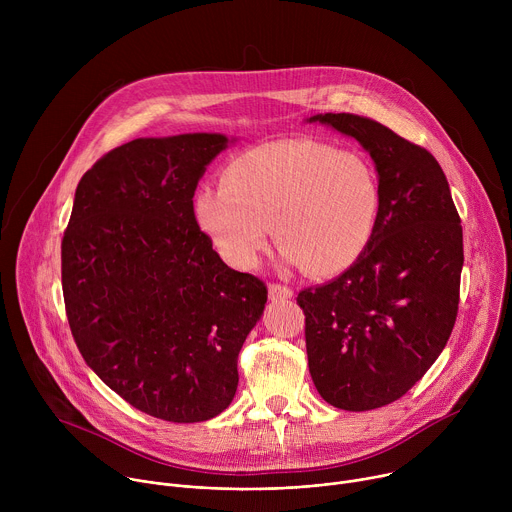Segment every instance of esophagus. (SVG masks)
<instances>
[{"label": "esophagus", "instance_id": "obj_1", "mask_svg": "<svg viewBox=\"0 0 512 512\" xmlns=\"http://www.w3.org/2000/svg\"><path fill=\"white\" fill-rule=\"evenodd\" d=\"M291 296H294V291H291L289 287L279 285V283H271L269 285V298L273 302H283V300H289Z\"/></svg>", "mask_w": 512, "mask_h": 512}]
</instances>
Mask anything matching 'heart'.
Here are the masks:
<instances>
[{"label": "heart", "mask_w": 512, "mask_h": 512, "mask_svg": "<svg viewBox=\"0 0 512 512\" xmlns=\"http://www.w3.org/2000/svg\"><path fill=\"white\" fill-rule=\"evenodd\" d=\"M383 192L373 164L312 139H281L233 158L221 188L192 200L198 229L237 269H253L271 231L287 265L314 277L346 271L371 245ZM272 229L269 230L268 227Z\"/></svg>", "instance_id": "heart-1"}]
</instances>
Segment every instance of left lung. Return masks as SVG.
Instances as JSON below:
<instances>
[{"label":"left lung","instance_id":"obj_1","mask_svg":"<svg viewBox=\"0 0 512 512\" xmlns=\"http://www.w3.org/2000/svg\"><path fill=\"white\" fill-rule=\"evenodd\" d=\"M375 162L383 206L371 245L336 279L298 294L322 399L369 411L403 397L442 354L460 302L462 225L437 160L360 115L320 113Z\"/></svg>","mask_w":512,"mask_h":512}]
</instances>
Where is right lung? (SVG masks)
Segmentation results:
<instances>
[{
    "label": "right lung",
    "mask_w": 512,
    "mask_h": 512,
    "mask_svg": "<svg viewBox=\"0 0 512 512\" xmlns=\"http://www.w3.org/2000/svg\"><path fill=\"white\" fill-rule=\"evenodd\" d=\"M223 133L139 137L79 182L62 239V294L93 373L135 409L174 423L223 413L267 287L231 269L192 198Z\"/></svg>",
    "instance_id": "obj_1"
}]
</instances>
